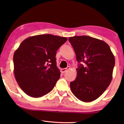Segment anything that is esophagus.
<instances>
[{"label": "esophagus", "mask_w": 124, "mask_h": 124, "mask_svg": "<svg viewBox=\"0 0 124 124\" xmlns=\"http://www.w3.org/2000/svg\"><path fill=\"white\" fill-rule=\"evenodd\" d=\"M69 69H70V67H69V66H68V67H67V68H62V69H61V72L64 73L67 72V70H69Z\"/></svg>", "instance_id": "esophagus-1"}]
</instances>
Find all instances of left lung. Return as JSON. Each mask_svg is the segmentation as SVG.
Segmentation results:
<instances>
[{"mask_svg":"<svg viewBox=\"0 0 124 124\" xmlns=\"http://www.w3.org/2000/svg\"><path fill=\"white\" fill-rule=\"evenodd\" d=\"M69 41L78 62L75 80L70 89L77 99L90 102L99 97L109 85L115 64L109 46L103 40L82 35L70 37Z\"/></svg>","mask_w":124,"mask_h":124,"instance_id":"1","label":"left lung"}]
</instances>
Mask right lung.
Wrapping results in <instances>:
<instances>
[{
  "instance_id": "obj_1",
  "label": "right lung",
  "mask_w": 124,
  "mask_h": 124,
  "mask_svg": "<svg viewBox=\"0 0 124 124\" xmlns=\"http://www.w3.org/2000/svg\"><path fill=\"white\" fill-rule=\"evenodd\" d=\"M67 40L66 37L41 34L29 37L20 44L13 55L14 73L28 95L41 97L54 89L60 77L56 51Z\"/></svg>"
}]
</instances>
